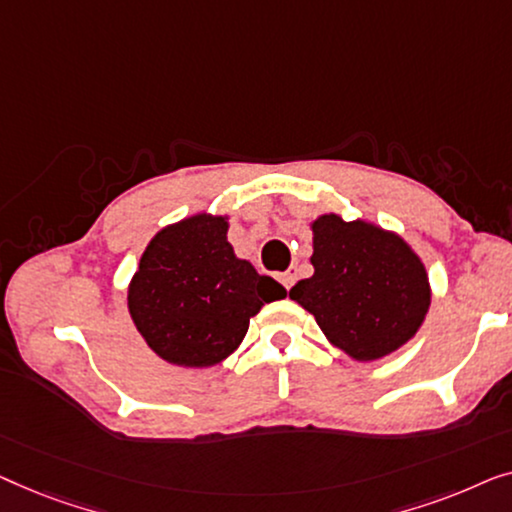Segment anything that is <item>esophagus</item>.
I'll return each instance as SVG.
<instances>
[{
    "instance_id": "34e87169",
    "label": "esophagus",
    "mask_w": 512,
    "mask_h": 512,
    "mask_svg": "<svg viewBox=\"0 0 512 512\" xmlns=\"http://www.w3.org/2000/svg\"><path fill=\"white\" fill-rule=\"evenodd\" d=\"M294 278H297V276H294L292 271H285V273H280V283L285 285V290H290V287L294 285Z\"/></svg>"
}]
</instances>
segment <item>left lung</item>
Wrapping results in <instances>:
<instances>
[{"label": "left lung", "instance_id": "1", "mask_svg": "<svg viewBox=\"0 0 512 512\" xmlns=\"http://www.w3.org/2000/svg\"><path fill=\"white\" fill-rule=\"evenodd\" d=\"M311 232L313 276L299 280L290 299L355 362L397 352L420 331L431 306L420 255L401 234L362 218L322 213Z\"/></svg>", "mask_w": 512, "mask_h": 512}]
</instances>
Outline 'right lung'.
Masks as SVG:
<instances>
[{
    "label": "right lung",
    "instance_id": "add662e5",
    "mask_svg": "<svg viewBox=\"0 0 512 512\" xmlns=\"http://www.w3.org/2000/svg\"><path fill=\"white\" fill-rule=\"evenodd\" d=\"M229 215L194 213L162 227L127 285V308L148 348L167 364L208 369L246 338L250 318L287 290L227 241Z\"/></svg>",
    "mask_w": 512,
    "mask_h": 512
}]
</instances>
